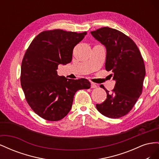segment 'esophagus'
Wrapping results in <instances>:
<instances>
[{
    "label": "esophagus",
    "mask_w": 159,
    "mask_h": 159,
    "mask_svg": "<svg viewBox=\"0 0 159 159\" xmlns=\"http://www.w3.org/2000/svg\"><path fill=\"white\" fill-rule=\"evenodd\" d=\"M97 87H98V85H96L95 83H93V82L91 83V88H96Z\"/></svg>",
    "instance_id": "esophagus-1"
}]
</instances>
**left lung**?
Returning <instances> with one entry per match:
<instances>
[{
  "label": "left lung",
  "instance_id": "obj_1",
  "mask_svg": "<svg viewBox=\"0 0 159 159\" xmlns=\"http://www.w3.org/2000/svg\"><path fill=\"white\" fill-rule=\"evenodd\" d=\"M106 48L105 69L115 81L112 93L105 89L107 99L96 108L105 117L120 118L132 109L141 95L145 67L138 47L123 32L109 27L91 32Z\"/></svg>",
  "mask_w": 159,
  "mask_h": 159
}]
</instances>
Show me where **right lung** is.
<instances>
[{
	"mask_svg": "<svg viewBox=\"0 0 159 159\" xmlns=\"http://www.w3.org/2000/svg\"><path fill=\"white\" fill-rule=\"evenodd\" d=\"M87 32L53 30L40 33L32 40L21 66L20 82L28 105L48 121H59L71 108L77 91L89 89L86 79L71 80L57 73L59 64L72 60L74 47Z\"/></svg>",
	"mask_w": 159,
	"mask_h": 159,
	"instance_id": "obj_1",
	"label": "right lung"
}]
</instances>
